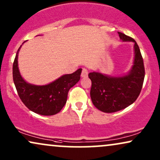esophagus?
Wrapping results in <instances>:
<instances>
[{"mask_svg":"<svg viewBox=\"0 0 160 160\" xmlns=\"http://www.w3.org/2000/svg\"><path fill=\"white\" fill-rule=\"evenodd\" d=\"M88 70L86 68H82V72H81V77L82 78H86V77L88 76Z\"/></svg>","mask_w":160,"mask_h":160,"instance_id":"esophagus-1","label":"esophagus"}]
</instances>
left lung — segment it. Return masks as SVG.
Masks as SVG:
<instances>
[{"instance_id":"1","label":"left lung","mask_w":160,"mask_h":160,"mask_svg":"<svg viewBox=\"0 0 160 160\" xmlns=\"http://www.w3.org/2000/svg\"><path fill=\"white\" fill-rule=\"evenodd\" d=\"M123 41L134 43V66L127 75L112 78L99 72H91L90 94L93 104L101 112H116L135 102L142 90L145 78L143 58L137 42L129 36L118 32Z\"/></svg>"}]
</instances>
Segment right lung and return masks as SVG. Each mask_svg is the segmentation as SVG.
<instances>
[{
    "instance_id": "right-lung-1",
    "label": "right lung",
    "mask_w": 160,
    "mask_h": 160,
    "mask_svg": "<svg viewBox=\"0 0 160 160\" xmlns=\"http://www.w3.org/2000/svg\"><path fill=\"white\" fill-rule=\"evenodd\" d=\"M18 48L13 62L12 76L18 96L23 104L36 114L51 116L58 114L65 106L68 91L80 79L82 68L74 73L65 74L46 86H35L26 82L18 67Z\"/></svg>"
}]
</instances>
